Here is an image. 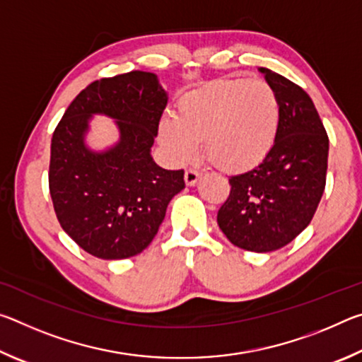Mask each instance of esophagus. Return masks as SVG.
<instances>
[{
  "label": "esophagus",
  "instance_id": "esophagus-1",
  "mask_svg": "<svg viewBox=\"0 0 362 362\" xmlns=\"http://www.w3.org/2000/svg\"><path fill=\"white\" fill-rule=\"evenodd\" d=\"M199 175H201V173L198 169H187L185 170V183L187 185H194L196 182H198V179H199Z\"/></svg>",
  "mask_w": 362,
  "mask_h": 362
}]
</instances>
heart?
<instances>
[{
	"label": "heart",
	"mask_w": 362,
	"mask_h": 362,
	"mask_svg": "<svg viewBox=\"0 0 362 362\" xmlns=\"http://www.w3.org/2000/svg\"><path fill=\"white\" fill-rule=\"evenodd\" d=\"M279 97L260 79H218L180 97L177 116L164 115L159 140L177 163L204 153L230 173L252 169L267 158L278 136Z\"/></svg>",
	"instance_id": "b5f03b06"
}]
</instances>
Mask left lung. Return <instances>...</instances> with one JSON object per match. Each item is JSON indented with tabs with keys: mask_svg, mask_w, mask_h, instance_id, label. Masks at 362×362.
Masks as SVG:
<instances>
[{
	"mask_svg": "<svg viewBox=\"0 0 362 362\" xmlns=\"http://www.w3.org/2000/svg\"><path fill=\"white\" fill-rule=\"evenodd\" d=\"M260 71L279 97L278 136L259 166L230 177L217 223L235 246L272 252L296 240L315 216L326 188L329 137L298 84L268 69Z\"/></svg>",
	"mask_w": 362,
	"mask_h": 362,
	"instance_id": "obj_1",
	"label": "left lung"
}]
</instances>
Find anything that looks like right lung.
I'll return each mask as SVG.
<instances>
[{
	"label": "right lung",
	"mask_w": 362,
	"mask_h": 362,
	"mask_svg": "<svg viewBox=\"0 0 362 362\" xmlns=\"http://www.w3.org/2000/svg\"><path fill=\"white\" fill-rule=\"evenodd\" d=\"M166 105L153 73L129 71L90 83L59 121L49 192L60 226L88 254L119 260L142 252L169 201L185 188L183 169L166 170L150 156ZM93 112L112 115L120 127V144L105 153L89 152L82 142Z\"/></svg>",
	"instance_id": "add662e5"
}]
</instances>
